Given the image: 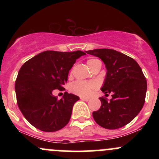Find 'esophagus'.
Here are the masks:
<instances>
[{"mask_svg":"<svg viewBox=\"0 0 159 159\" xmlns=\"http://www.w3.org/2000/svg\"><path fill=\"white\" fill-rule=\"evenodd\" d=\"M80 98H81V100H83V101H85V102H88L89 100H90V98H89L83 97V96H81V97H80Z\"/></svg>","mask_w":159,"mask_h":159,"instance_id":"esophagus-1","label":"esophagus"}]
</instances>
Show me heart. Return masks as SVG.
<instances>
[{"mask_svg": "<svg viewBox=\"0 0 159 159\" xmlns=\"http://www.w3.org/2000/svg\"><path fill=\"white\" fill-rule=\"evenodd\" d=\"M96 59H89L87 61V65L90 69L93 68L94 63L97 61ZM97 84L95 81H78L75 82L71 87V90L74 93L81 96H89L92 94L93 91L97 88Z\"/></svg>", "mask_w": 159, "mask_h": 159, "instance_id": "heart-1", "label": "heart"}]
</instances>
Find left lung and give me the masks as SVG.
Returning a JSON list of instances; mask_svg holds the SVG:
<instances>
[{"instance_id":"1","label":"left lung","mask_w":159,"mask_h":159,"mask_svg":"<svg viewBox=\"0 0 159 159\" xmlns=\"http://www.w3.org/2000/svg\"><path fill=\"white\" fill-rule=\"evenodd\" d=\"M99 57L107 69L101 90L112 98H99L102 105L93 112L96 123L107 129L127 125L139 114L145 102L147 84L138 63L130 57L113 49L97 48L86 52Z\"/></svg>"}]
</instances>
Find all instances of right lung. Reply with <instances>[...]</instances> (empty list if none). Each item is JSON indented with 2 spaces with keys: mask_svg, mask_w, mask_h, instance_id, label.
<instances>
[{
  "mask_svg": "<svg viewBox=\"0 0 159 159\" xmlns=\"http://www.w3.org/2000/svg\"><path fill=\"white\" fill-rule=\"evenodd\" d=\"M85 54L81 51H46L27 61L19 69L15 84L18 105L25 119L36 129L56 132L69 123L79 97L65 92L59 100L52 92L63 90L69 70L76 60Z\"/></svg>",
  "mask_w": 159,
  "mask_h": 159,
  "instance_id": "add662e5",
  "label": "right lung"
}]
</instances>
